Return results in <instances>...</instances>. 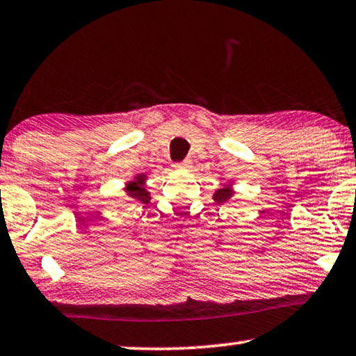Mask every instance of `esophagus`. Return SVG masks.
<instances>
[{
	"label": "esophagus",
	"instance_id": "obj_1",
	"mask_svg": "<svg viewBox=\"0 0 356 356\" xmlns=\"http://www.w3.org/2000/svg\"><path fill=\"white\" fill-rule=\"evenodd\" d=\"M176 168H177V169H182V171H188V169L192 168V161H190V160H184L182 163L176 164Z\"/></svg>",
	"mask_w": 356,
	"mask_h": 356
}]
</instances>
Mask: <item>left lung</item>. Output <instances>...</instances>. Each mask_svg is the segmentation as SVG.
Segmentation results:
<instances>
[{"mask_svg":"<svg viewBox=\"0 0 356 356\" xmlns=\"http://www.w3.org/2000/svg\"><path fill=\"white\" fill-rule=\"evenodd\" d=\"M232 196H233L232 185L227 184V185H224V187H220L219 190H217V192L214 193V196H212V198H214V201H216L217 204H222V203H225V201H229Z\"/></svg>","mask_w":356,"mask_h":356,"instance_id":"8db88e82","label":"left lung"}]
</instances>
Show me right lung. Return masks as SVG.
I'll use <instances>...</instances> for the list:
<instances>
[{"label": "right lung", "instance_id": "add662e5", "mask_svg": "<svg viewBox=\"0 0 356 356\" xmlns=\"http://www.w3.org/2000/svg\"><path fill=\"white\" fill-rule=\"evenodd\" d=\"M145 180H147L145 174H137L134 179L126 184L124 192L127 193V196H131V198L147 204L148 201H150V192H148L145 187Z\"/></svg>", "mask_w": 356, "mask_h": 356}]
</instances>
